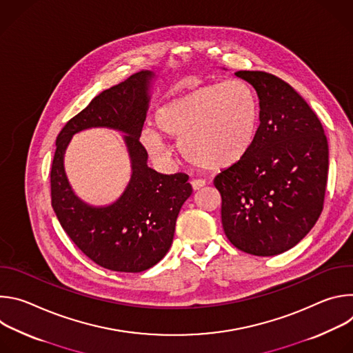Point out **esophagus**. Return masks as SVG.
<instances>
[{"label": "esophagus", "instance_id": "1", "mask_svg": "<svg viewBox=\"0 0 353 353\" xmlns=\"http://www.w3.org/2000/svg\"><path fill=\"white\" fill-rule=\"evenodd\" d=\"M191 185H192L194 190H199L201 187L205 185V180H203V179H192L191 180Z\"/></svg>", "mask_w": 353, "mask_h": 353}]
</instances>
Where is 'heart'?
<instances>
[{"instance_id": "obj_1", "label": "heart", "mask_w": 353, "mask_h": 353, "mask_svg": "<svg viewBox=\"0 0 353 353\" xmlns=\"http://www.w3.org/2000/svg\"><path fill=\"white\" fill-rule=\"evenodd\" d=\"M257 100L241 81L199 86L169 100L157 113V125L146 127L141 141L148 152L166 161L172 149L163 134L179 138L181 154L191 163L219 170L240 161L256 137Z\"/></svg>"}]
</instances>
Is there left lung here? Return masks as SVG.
I'll return each instance as SVG.
<instances>
[{
  "label": "left lung",
  "mask_w": 353,
  "mask_h": 353,
  "mask_svg": "<svg viewBox=\"0 0 353 353\" xmlns=\"http://www.w3.org/2000/svg\"><path fill=\"white\" fill-rule=\"evenodd\" d=\"M260 99V125L247 154L222 170V226L247 254L294 247L319 221L327 187L328 142L310 106L289 83L263 71H237Z\"/></svg>",
  "instance_id": "1"
}]
</instances>
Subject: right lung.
I'll return each instance as SVG.
<instances>
[{"mask_svg": "<svg viewBox=\"0 0 353 353\" xmlns=\"http://www.w3.org/2000/svg\"><path fill=\"white\" fill-rule=\"evenodd\" d=\"M150 71H139L100 94L60 131L50 172L52 207L70 239L97 265L117 272H142L169 251L176 219L192 188L184 173L161 174L148 168L141 143L149 103ZM92 126L125 132L133 174L114 205L96 209L70 190L63 172V152L72 135Z\"/></svg>", "mask_w": 353, "mask_h": 353, "instance_id": "add662e5", "label": "right lung"}]
</instances>
